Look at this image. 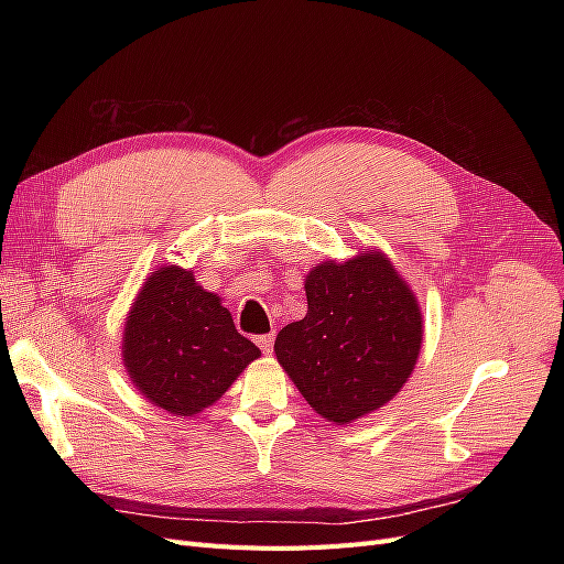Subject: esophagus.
Here are the masks:
<instances>
[{"instance_id":"34e87169","label":"esophagus","mask_w":564,"mask_h":564,"mask_svg":"<svg viewBox=\"0 0 564 564\" xmlns=\"http://www.w3.org/2000/svg\"><path fill=\"white\" fill-rule=\"evenodd\" d=\"M256 344H259V348L270 355L272 352V346H275V334H265V336H259L256 338Z\"/></svg>"}]
</instances>
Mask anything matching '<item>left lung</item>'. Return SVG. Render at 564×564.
Returning <instances> with one entry per match:
<instances>
[{
  "label": "left lung",
  "mask_w": 564,
  "mask_h": 564,
  "mask_svg": "<svg viewBox=\"0 0 564 564\" xmlns=\"http://www.w3.org/2000/svg\"><path fill=\"white\" fill-rule=\"evenodd\" d=\"M308 313L278 334L275 355L315 412L346 425L377 412L412 377L423 315L381 249L322 261L305 275Z\"/></svg>",
  "instance_id": "left-lung-1"
}]
</instances>
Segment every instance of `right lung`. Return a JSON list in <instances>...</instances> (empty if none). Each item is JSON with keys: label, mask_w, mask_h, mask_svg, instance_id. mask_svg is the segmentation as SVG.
<instances>
[{"label": "right lung", "mask_w": 564, "mask_h": 564, "mask_svg": "<svg viewBox=\"0 0 564 564\" xmlns=\"http://www.w3.org/2000/svg\"><path fill=\"white\" fill-rule=\"evenodd\" d=\"M259 357L220 296L197 284L187 268H155L127 313L122 362L129 379L174 416L204 412Z\"/></svg>", "instance_id": "obj_1"}]
</instances>
